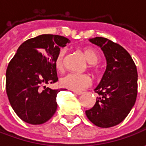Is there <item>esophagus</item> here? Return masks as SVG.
I'll list each match as a JSON object with an SVG mask.
<instances>
[{"label": "esophagus", "mask_w": 146, "mask_h": 146, "mask_svg": "<svg viewBox=\"0 0 146 146\" xmlns=\"http://www.w3.org/2000/svg\"><path fill=\"white\" fill-rule=\"evenodd\" d=\"M74 93L76 94V95H81V94H83L82 92H77V91H74Z\"/></svg>", "instance_id": "34e87169"}]
</instances>
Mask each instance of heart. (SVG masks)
<instances>
[{"label": "heart", "mask_w": 146, "mask_h": 146, "mask_svg": "<svg viewBox=\"0 0 146 146\" xmlns=\"http://www.w3.org/2000/svg\"><path fill=\"white\" fill-rule=\"evenodd\" d=\"M82 52L85 56L88 62L91 63L90 67H94L95 63L98 62L99 59L98 52L94 48H89V47L82 48ZM65 56H66V49L60 48L55 58V66L58 70H61L63 69ZM60 84L62 87L79 92L89 87L92 84V79L90 76L86 74L68 73L61 78Z\"/></svg>", "instance_id": "b5f03b06"}]
</instances>
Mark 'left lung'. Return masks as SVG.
<instances>
[{"mask_svg": "<svg viewBox=\"0 0 146 146\" xmlns=\"http://www.w3.org/2000/svg\"><path fill=\"white\" fill-rule=\"evenodd\" d=\"M90 42L99 46L106 58V70L95 88L99 95L88 119L100 127H114L124 120L137 96V70L131 55L117 43L104 37H95Z\"/></svg>", "mask_w": 146, "mask_h": 146, "instance_id": "left-lung-1", "label": "left lung"}]
</instances>
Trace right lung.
Instances as JSON below:
<instances>
[{"mask_svg": "<svg viewBox=\"0 0 146 146\" xmlns=\"http://www.w3.org/2000/svg\"><path fill=\"white\" fill-rule=\"evenodd\" d=\"M69 42L67 38L58 35H40L23 43L10 60L6 70V93L14 112L23 121L41 124L56 112L60 89L44 85L58 81L55 58L60 47Z\"/></svg>", "mask_w": 146, "mask_h": 146, "instance_id": "right-lung-1", "label": "right lung"}]
</instances>
